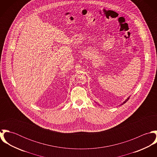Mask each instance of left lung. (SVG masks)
<instances>
[{
	"label": "left lung",
	"instance_id": "1",
	"mask_svg": "<svg viewBox=\"0 0 157 157\" xmlns=\"http://www.w3.org/2000/svg\"><path fill=\"white\" fill-rule=\"evenodd\" d=\"M129 97H130V96H129V97H128V98H127V99H126V100H125V101H124V102H123V103H121V105H123V104H124V103H126V101H128V100H129Z\"/></svg>",
	"mask_w": 157,
	"mask_h": 157
}]
</instances>
